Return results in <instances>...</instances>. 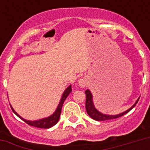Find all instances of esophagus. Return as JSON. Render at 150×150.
<instances>
[{
    "label": "esophagus",
    "mask_w": 150,
    "mask_h": 150,
    "mask_svg": "<svg viewBox=\"0 0 150 150\" xmlns=\"http://www.w3.org/2000/svg\"><path fill=\"white\" fill-rule=\"evenodd\" d=\"M86 82L85 81H83L82 79H81L79 81V86L81 87H85L86 86Z\"/></svg>",
    "instance_id": "obj_1"
}]
</instances>
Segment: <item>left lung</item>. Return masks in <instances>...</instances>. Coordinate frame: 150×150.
<instances>
[{"instance_id":"left-lung-1","label":"left lung","mask_w":150,"mask_h":150,"mask_svg":"<svg viewBox=\"0 0 150 150\" xmlns=\"http://www.w3.org/2000/svg\"><path fill=\"white\" fill-rule=\"evenodd\" d=\"M86 110L87 114H89V116L90 117H92L94 120L96 121H107V120H111V119H115L118 118L120 117H122L123 115H125V114H127L128 112H129L132 109L133 107H135L136 103H138L139 98L136 100V102L135 103V104L132 106V107L129 108L128 110H127L126 111L123 112V113H121L119 114H116V115H108V114H104L100 113V111H98L95 108L93 104V95H92L91 92L89 91V89H86Z\"/></svg>"}]
</instances>
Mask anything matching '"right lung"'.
<instances>
[{
    "mask_svg": "<svg viewBox=\"0 0 150 150\" xmlns=\"http://www.w3.org/2000/svg\"><path fill=\"white\" fill-rule=\"evenodd\" d=\"M71 92V86H69L67 88V89L64 90L63 95L61 96V99L59 102V104L57 107L56 110L54 112V114L50 115V117H46V118L40 119V120H37V121H28V120H25V119L22 118V117L18 115V114L16 113V112L14 110V109L12 108V107L11 106V108L13 110V112L15 113L16 115H17L18 117L22 119V121H24L26 124H28L29 125L34 126V127H36V128H50L51 127H53L54 125H55L59 121V118H60V115H61V108H62V106H63V103L64 102V100H66V98L68 97V96L69 95Z\"/></svg>",
    "mask_w": 150,
    "mask_h": 150,
    "instance_id": "right-lung-1",
    "label": "right lung"
}]
</instances>
